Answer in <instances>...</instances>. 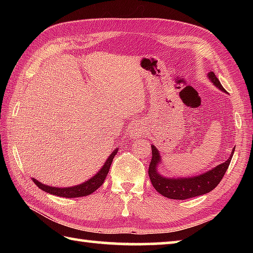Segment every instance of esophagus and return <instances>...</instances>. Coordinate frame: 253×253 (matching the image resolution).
<instances>
[{
	"instance_id": "34e87169",
	"label": "esophagus",
	"mask_w": 253,
	"mask_h": 253,
	"mask_svg": "<svg viewBox=\"0 0 253 253\" xmlns=\"http://www.w3.org/2000/svg\"><path fill=\"white\" fill-rule=\"evenodd\" d=\"M132 131H134V134H135V135H140V134H142V132H143L142 128H140V127H137V126L134 128V129H132Z\"/></svg>"
}]
</instances>
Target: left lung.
<instances>
[{
  "mask_svg": "<svg viewBox=\"0 0 253 253\" xmlns=\"http://www.w3.org/2000/svg\"><path fill=\"white\" fill-rule=\"evenodd\" d=\"M208 78L212 84L220 89L222 91H225L222 87L220 80L216 78L214 72H209ZM234 148L232 149L228 161H225L222 164L215 166V168L208 170L207 173H203L198 176L193 177H164L158 173L157 166L161 163V155L158 149L152 145V161L148 168V175L151 178L153 186L158 193L162 194L165 198L172 200H186L195 196L207 194L211 192L217 186V184L223 178L224 174L228 169L231 158L233 156Z\"/></svg>",
  "mask_w": 253,
  "mask_h": 253,
  "instance_id": "obj_1",
  "label": "left lung"
}]
</instances>
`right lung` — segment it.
Here are the masks:
<instances>
[{
    "mask_svg": "<svg viewBox=\"0 0 253 253\" xmlns=\"http://www.w3.org/2000/svg\"><path fill=\"white\" fill-rule=\"evenodd\" d=\"M118 148L115 149V151L110 154V156L107 158L105 162L104 166H102L101 169L98 172L95 176H92L90 179L85 181L83 184H79V185L71 186V187H54V186H49L45 185V184H42L41 182L37 181L36 178H32L33 182L36 183V185L43 190L46 193H50L52 195L61 196V198H81V196H87L95 192L98 187H100L105 182V178L107 174L109 172L111 162H113L115 155L117 154Z\"/></svg>",
    "mask_w": 253,
    "mask_h": 253,
    "instance_id": "obj_1",
    "label": "right lung"
}]
</instances>
